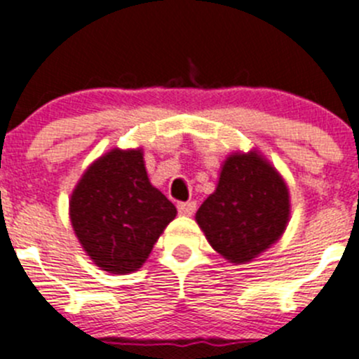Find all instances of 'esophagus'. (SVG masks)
Returning a JSON list of instances; mask_svg holds the SVG:
<instances>
[{
    "label": "esophagus",
    "mask_w": 359,
    "mask_h": 359,
    "mask_svg": "<svg viewBox=\"0 0 359 359\" xmlns=\"http://www.w3.org/2000/svg\"><path fill=\"white\" fill-rule=\"evenodd\" d=\"M195 208H197V204H195L194 201H188V202H180L178 204V211L180 215L183 216H191L195 212Z\"/></svg>",
    "instance_id": "obj_1"
}]
</instances>
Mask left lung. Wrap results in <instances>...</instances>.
<instances>
[{"mask_svg":"<svg viewBox=\"0 0 359 359\" xmlns=\"http://www.w3.org/2000/svg\"><path fill=\"white\" fill-rule=\"evenodd\" d=\"M195 219L212 250L232 264H246L278 243L286 230L288 187L258 151L232 154Z\"/></svg>","mask_w":359,"mask_h":359,"instance_id":"obj_1","label":"left lung"}]
</instances>
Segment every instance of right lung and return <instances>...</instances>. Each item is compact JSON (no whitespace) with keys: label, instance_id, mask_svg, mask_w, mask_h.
Returning a JSON list of instances; mask_svg holds the SVG:
<instances>
[{"label":"right lung","instance_id":"1","mask_svg":"<svg viewBox=\"0 0 359 359\" xmlns=\"http://www.w3.org/2000/svg\"><path fill=\"white\" fill-rule=\"evenodd\" d=\"M176 208L148 180L143 150L113 148L83 172L69 201L78 241L97 267L137 271L176 218Z\"/></svg>","mask_w":359,"mask_h":359}]
</instances>
